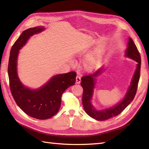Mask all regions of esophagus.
I'll use <instances>...</instances> for the list:
<instances>
[{"label":"esophagus","instance_id":"obj_1","mask_svg":"<svg viewBox=\"0 0 149 149\" xmlns=\"http://www.w3.org/2000/svg\"><path fill=\"white\" fill-rule=\"evenodd\" d=\"M75 83L77 84H79L81 83V77L79 75H77L76 76V81H75Z\"/></svg>","mask_w":149,"mask_h":149}]
</instances>
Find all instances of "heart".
I'll list each match as a JSON object with an SVG mask.
<instances>
[{
	"label": "heart",
	"instance_id": "b5f03b06",
	"mask_svg": "<svg viewBox=\"0 0 149 149\" xmlns=\"http://www.w3.org/2000/svg\"><path fill=\"white\" fill-rule=\"evenodd\" d=\"M85 52H86L85 49H81L79 54V55H83ZM104 49L102 47H99L95 50L93 52L88 55L83 61V68L88 71H91L95 69L100 61Z\"/></svg>",
	"mask_w": 149,
	"mask_h": 149
}]
</instances>
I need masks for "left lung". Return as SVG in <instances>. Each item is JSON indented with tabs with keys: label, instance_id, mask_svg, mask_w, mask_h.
<instances>
[{
	"label": "left lung",
	"instance_id": "obj_1",
	"mask_svg": "<svg viewBox=\"0 0 149 149\" xmlns=\"http://www.w3.org/2000/svg\"><path fill=\"white\" fill-rule=\"evenodd\" d=\"M126 56L138 63L137 68L124 99L120 104L111 108L97 111L91 105L90 102L93 95L95 83V77L101 72V69L98 70L94 74L82 77L81 84L83 88V105L85 112L91 118L99 120V121H103V120H106L113 116L118 115L133 100L136 93L138 82L140 77L141 56L136 46L131 38H129V39L128 47L126 50Z\"/></svg>",
	"mask_w": 149,
	"mask_h": 149
}]
</instances>
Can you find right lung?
I'll return each mask as SVG.
<instances>
[{
	"label": "right lung",
	"instance_id": "1",
	"mask_svg": "<svg viewBox=\"0 0 149 149\" xmlns=\"http://www.w3.org/2000/svg\"><path fill=\"white\" fill-rule=\"evenodd\" d=\"M43 29L42 27H36L22 33L11 47L8 68L10 90L16 103L27 115L39 120L50 118L58 112L63 93L75 84L77 75L75 72L56 75L43 86L35 90H30L21 83L17 73L18 50L31 36Z\"/></svg>",
	"mask_w": 149,
	"mask_h": 149
}]
</instances>
